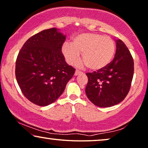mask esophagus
Masks as SVG:
<instances>
[{
    "mask_svg": "<svg viewBox=\"0 0 148 148\" xmlns=\"http://www.w3.org/2000/svg\"><path fill=\"white\" fill-rule=\"evenodd\" d=\"M81 74H83V72L80 71V70H76V72H75L74 74H75V76H78V75Z\"/></svg>",
    "mask_w": 148,
    "mask_h": 148,
    "instance_id": "1",
    "label": "esophagus"
}]
</instances>
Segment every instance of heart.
<instances>
[{
  "label": "heart",
  "instance_id": "heart-1",
  "mask_svg": "<svg viewBox=\"0 0 148 148\" xmlns=\"http://www.w3.org/2000/svg\"><path fill=\"white\" fill-rule=\"evenodd\" d=\"M62 51L68 64H74L82 53V59L92 70H100L107 67L113 60L116 51L115 41L111 37L94 33L78 34L72 43L65 42Z\"/></svg>",
  "mask_w": 148,
  "mask_h": 148
}]
</instances>
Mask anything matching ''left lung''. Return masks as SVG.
I'll return each instance as SVG.
<instances>
[{
  "label": "left lung",
  "instance_id": "obj_1",
  "mask_svg": "<svg viewBox=\"0 0 148 148\" xmlns=\"http://www.w3.org/2000/svg\"><path fill=\"white\" fill-rule=\"evenodd\" d=\"M134 72L132 54L126 45L119 39L113 61L103 69L86 73L87 97L99 107H109L121 103L130 90Z\"/></svg>",
  "mask_w": 148,
  "mask_h": 148
}]
</instances>
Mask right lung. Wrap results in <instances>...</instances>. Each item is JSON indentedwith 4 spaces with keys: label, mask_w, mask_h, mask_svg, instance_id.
Returning <instances> with one entry per match:
<instances>
[{
    "label": "right lung",
    "mask_w": 148,
    "mask_h": 148,
    "mask_svg": "<svg viewBox=\"0 0 148 148\" xmlns=\"http://www.w3.org/2000/svg\"><path fill=\"white\" fill-rule=\"evenodd\" d=\"M66 37L56 28L43 30L24 43L16 58L15 76L23 95L38 106L49 105L63 93L76 69L62 53Z\"/></svg>",
    "instance_id": "obj_1"
}]
</instances>
